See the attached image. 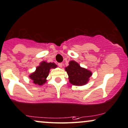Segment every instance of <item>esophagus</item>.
<instances>
[{"mask_svg":"<svg viewBox=\"0 0 128 128\" xmlns=\"http://www.w3.org/2000/svg\"><path fill=\"white\" fill-rule=\"evenodd\" d=\"M58 66H59L60 68H62L63 66V64L62 63H59V64H58Z\"/></svg>","mask_w":128,"mask_h":128,"instance_id":"34e87169","label":"esophagus"}]
</instances>
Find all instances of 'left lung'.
Returning <instances> with one entry per match:
<instances>
[{
	"label": "left lung",
	"mask_w": 128,
	"mask_h": 128,
	"mask_svg": "<svg viewBox=\"0 0 128 128\" xmlns=\"http://www.w3.org/2000/svg\"><path fill=\"white\" fill-rule=\"evenodd\" d=\"M69 66L65 68L69 76L70 84L76 86L86 85L92 75V72L86 69L81 68L78 63L74 60L69 62Z\"/></svg>",
	"instance_id": "left-lung-1"
}]
</instances>
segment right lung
Instances as JSON below:
<instances>
[{
	"label": "right lung",
	"instance_id": "1",
	"mask_svg": "<svg viewBox=\"0 0 128 128\" xmlns=\"http://www.w3.org/2000/svg\"><path fill=\"white\" fill-rule=\"evenodd\" d=\"M57 65L54 63H47L42 61L40 65L37 67L36 71L30 74L29 77L32 80L33 83L38 86H42L46 82V78L48 76L50 69L56 68Z\"/></svg>",
	"mask_w": 128,
	"mask_h": 128
}]
</instances>
